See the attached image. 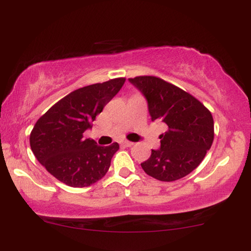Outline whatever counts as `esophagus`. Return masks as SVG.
Segmentation results:
<instances>
[{"mask_svg":"<svg viewBox=\"0 0 251 251\" xmlns=\"http://www.w3.org/2000/svg\"><path fill=\"white\" fill-rule=\"evenodd\" d=\"M133 144H135V143L129 142V140H123V142H122V145L123 146H126V147H131Z\"/></svg>","mask_w":251,"mask_h":251,"instance_id":"obj_1","label":"esophagus"}]
</instances>
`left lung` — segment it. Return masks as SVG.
Returning <instances> with one entry per match:
<instances>
[{"instance_id": "left-lung-1", "label": "left lung", "mask_w": 251, "mask_h": 251, "mask_svg": "<svg viewBox=\"0 0 251 251\" xmlns=\"http://www.w3.org/2000/svg\"><path fill=\"white\" fill-rule=\"evenodd\" d=\"M129 82L145 97L152 121L167 126L160 149L152 150L143 170L161 181L191 174L214 142L211 113L193 96L155 76H137Z\"/></svg>"}]
</instances>
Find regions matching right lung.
Segmentation results:
<instances>
[{"label": "right lung", "instance_id": "1", "mask_svg": "<svg viewBox=\"0 0 251 251\" xmlns=\"http://www.w3.org/2000/svg\"><path fill=\"white\" fill-rule=\"evenodd\" d=\"M126 78L80 88L41 116L30 132V149L37 161L58 180L85 187L105 176L119 144L99 146L83 132L125 84Z\"/></svg>", "mask_w": 251, "mask_h": 251}]
</instances>
